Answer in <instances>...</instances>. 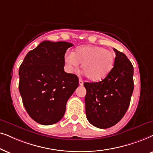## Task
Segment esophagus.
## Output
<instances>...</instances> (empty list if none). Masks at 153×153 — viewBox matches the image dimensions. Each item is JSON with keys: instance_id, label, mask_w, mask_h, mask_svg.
Listing matches in <instances>:
<instances>
[{"instance_id": "1", "label": "esophagus", "mask_w": 153, "mask_h": 153, "mask_svg": "<svg viewBox=\"0 0 153 153\" xmlns=\"http://www.w3.org/2000/svg\"><path fill=\"white\" fill-rule=\"evenodd\" d=\"M83 83H84V82H83V81L81 80V79H80V80H79V85H80V86H82Z\"/></svg>"}]
</instances>
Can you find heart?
Segmentation results:
<instances>
[{
  "label": "heart",
  "instance_id": "obj_1",
  "mask_svg": "<svg viewBox=\"0 0 153 153\" xmlns=\"http://www.w3.org/2000/svg\"><path fill=\"white\" fill-rule=\"evenodd\" d=\"M115 58L113 52L103 47L84 45L78 47L73 53L66 54L64 61L71 71L77 69L80 63L88 79L97 82L109 74L113 68Z\"/></svg>",
  "mask_w": 153,
  "mask_h": 153
}]
</instances>
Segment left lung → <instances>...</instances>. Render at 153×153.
<instances>
[{"label":"left lung","mask_w":153,"mask_h":153,"mask_svg":"<svg viewBox=\"0 0 153 153\" xmlns=\"http://www.w3.org/2000/svg\"><path fill=\"white\" fill-rule=\"evenodd\" d=\"M114 66L103 80L85 82V111L88 121L100 129L116 125L129 106L134 90V67L127 56L113 48Z\"/></svg>","instance_id":"left-lung-1"}]
</instances>
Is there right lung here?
<instances>
[{"label":"right lung","instance_id":"obj_1","mask_svg":"<svg viewBox=\"0 0 153 153\" xmlns=\"http://www.w3.org/2000/svg\"><path fill=\"white\" fill-rule=\"evenodd\" d=\"M73 45L64 41H42L28 52L19 67L23 105L30 117L40 125L59 121L67 101L78 87V76L64 69L65 54Z\"/></svg>","mask_w":153,"mask_h":153}]
</instances>
